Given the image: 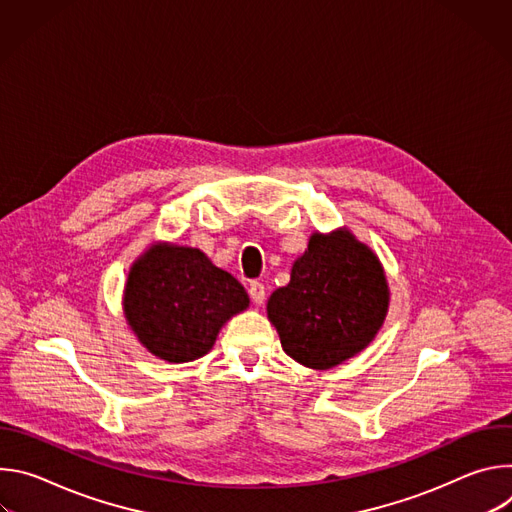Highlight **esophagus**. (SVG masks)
Returning <instances> with one entry per match:
<instances>
[{
	"mask_svg": "<svg viewBox=\"0 0 512 512\" xmlns=\"http://www.w3.org/2000/svg\"><path fill=\"white\" fill-rule=\"evenodd\" d=\"M249 296L255 306H261L265 302V285L261 281H251L249 285Z\"/></svg>",
	"mask_w": 512,
	"mask_h": 512,
	"instance_id": "esophagus-1",
	"label": "esophagus"
}]
</instances>
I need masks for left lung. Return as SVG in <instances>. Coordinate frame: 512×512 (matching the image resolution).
Instances as JSON below:
<instances>
[{
  "label": "left lung",
  "instance_id": "left-lung-1",
  "mask_svg": "<svg viewBox=\"0 0 512 512\" xmlns=\"http://www.w3.org/2000/svg\"><path fill=\"white\" fill-rule=\"evenodd\" d=\"M389 310L379 257L350 231L314 233L285 287L267 300L287 356L326 371L367 348Z\"/></svg>",
  "mask_w": 512,
  "mask_h": 512
}]
</instances>
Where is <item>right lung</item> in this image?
I'll return each instance as SVG.
<instances>
[{
  "label": "right lung",
  "mask_w": 512,
  "mask_h": 512,
  "mask_svg": "<svg viewBox=\"0 0 512 512\" xmlns=\"http://www.w3.org/2000/svg\"><path fill=\"white\" fill-rule=\"evenodd\" d=\"M249 308L245 287L192 247L158 243L129 269L123 312L137 340L168 362L204 356L218 330Z\"/></svg>",
  "instance_id": "1"
}]
</instances>
